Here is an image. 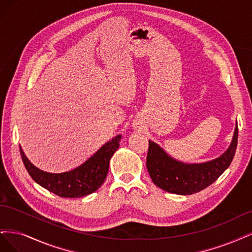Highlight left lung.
<instances>
[{"instance_id":"8db88e82","label":"left lung","mask_w":252,"mask_h":252,"mask_svg":"<svg viewBox=\"0 0 252 252\" xmlns=\"http://www.w3.org/2000/svg\"><path fill=\"white\" fill-rule=\"evenodd\" d=\"M238 144V125L231 143L221 156L201 163H184L170 157L159 144L149 140L148 172L159 189L176 194H192L213 184L228 168Z\"/></svg>"}]
</instances>
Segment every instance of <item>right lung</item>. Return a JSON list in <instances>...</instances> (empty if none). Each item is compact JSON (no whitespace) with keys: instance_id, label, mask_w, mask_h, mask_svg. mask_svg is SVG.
<instances>
[{"instance_id":"right-lung-1","label":"right lung","mask_w":252,"mask_h":252,"mask_svg":"<svg viewBox=\"0 0 252 252\" xmlns=\"http://www.w3.org/2000/svg\"><path fill=\"white\" fill-rule=\"evenodd\" d=\"M121 135L112 138L92 157L78 167L61 174L47 173L29 161L20 147L22 160L27 172L37 184L62 198H80L98 189L109 172L110 159L117 149Z\"/></svg>"}]
</instances>
